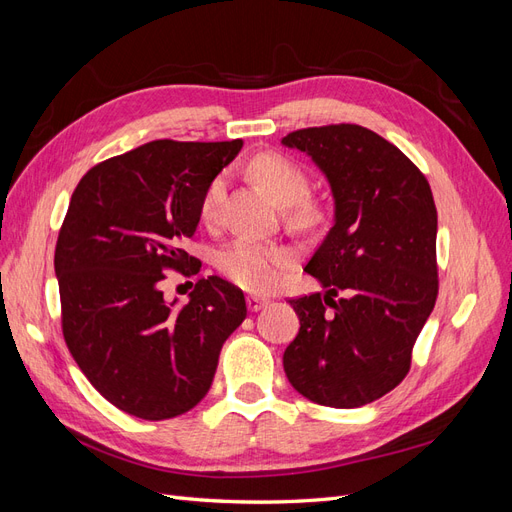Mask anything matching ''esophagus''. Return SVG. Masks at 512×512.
Returning a JSON list of instances; mask_svg holds the SVG:
<instances>
[{
    "mask_svg": "<svg viewBox=\"0 0 512 512\" xmlns=\"http://www.w3.org/2000/svg\"><path fill=\"white\" fill-rule=\"evenodd\" d=\"M269 301L265 297H256V294H250L247 297V307H250V312H258V309L265 307Z\"/></svg>",
    "mask_w": 512,
    "mask_h": 512,
    "instance_id": "esophagus-1",
    "label": "esophagus"
}]
</instances>
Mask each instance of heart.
Here are the masks:
<instances>
[{"mask_svg":"<svg viewBox=\"0 0 512 512\" xmlns=\"http://www.w3.org/2000/svg\"><path fill=\"white\" fill-rule=\"evenodd\" d=\"M250 173L265 188L277 205L288 207L292 220L303 226H312L322 220V209L307 198L309 175L292 158L277 151H262L250 162ZM224 192V175L215 177L200 200V215L211 220L218 211ZM290 254L280 245L239 237L226 245L218 265L230 282L252 292H269L282 280V271L288 267Z\"/></svg>","mask_w":512,"mask_h":512,"instance_id":"heart-1","label":"heart"}]
</instances>
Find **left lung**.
I'll use <instances>...</instances> for the list:
<instances>
[{
    "mask_svg": "<svg viewBox=\"0 0 512 512\" xmlns=\"http://www.w3.org/2000/svg\"><path fill=\"white\" fill-rule=\"evenodd\" d=\"M282 145L314 160L335 200L333 228L305 265L327 292L290 299L301 329L284 371L314 404L359 408L406 378L436 305V203L421 170L363 126L305 128Z\"/></svg>",
    "mask_w": 512,
    "mask_h": 512,
    "instance_id": "left-lung-1",
    "label": "left lung"
}]
</instances>
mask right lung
<instances>
[{
	"instance_id": "1",
	"label": "right lung",
	"mask_w": 512,
	"mask_h": 512,
	"mask_svg": "<svg viewBox=\"0 0 512 512\" xmlns=\"http://www.w3.org/2000/svg\"><path fill=\"white\" fill-rule=\"evenodd\" d=\"M243 141H151L87 170L55 247L64 339L94 389L145 421L192 410L220 350L247 316L243 292L218 275L198 280L177 307L164 273L194 275L183 250L200 200Z\"/></svg>"
}]
</instances>
